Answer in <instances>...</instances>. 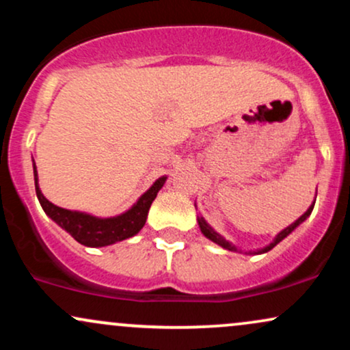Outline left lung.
<instances>
[{
	"instance_id": "1",
	"label": "left lung",
	"mask_w": 350,
	"mask_h": 350,
	"mask_svg": "<svg viewBox=\"0 0 350 350\" xmlns=\"http://www.w3.org/2000/svg\"><path fill=\"white\" fill-rule=\"evenodd\" d=\"M314 202H316V199L312 200V204H311V206L308 207V211L304 212V214L301 215L298 220H295V222H293L291 226H288L286 228H283V230H281L280 234L276 235L275 239H273L270 243H268V245H265L263 248H258V250H253V252H252V250H248V252H245V253H247V255H262V253H267V252H270L273 247H276V245H278V243L281 242V240H283V239H286V237L290 235L291 232L295 230L296 227L301 226V224H303L304 220H306L308 217L311 215V212H312V207H314ZM198 224H199V228H200V232H202V235L206 237V239L211 240V242H214V243H217V245H220V247H222V248H226V250H230V252H240V253H242V250H239V248H237L234 243H232V242H228V240L224 239V237L220 235V234H217V232L214 230V228H212V227L208 226V224L206 222V219H204L202 215H198Z\"/></svg>"
}]
</instances>
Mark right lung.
Segmentation results:
<instances>
[{"instance_id":"1","label":"right lung","mask_w":350,"mask_h":350,"mask_svg":"<svg viewBox=\"0 0 350 350\" xmlns=\"http://www.w3.org/2000/svg\"><path fill=\"white\" fill-rule=\"evenodd\" d=\"M33 170H34V184H36V194H38L41 207L44 208L47 215L54 220L60 228L70 234L77 240L79 243L85 245V247L98 248L107 247V245H113L116 242L135 237L146 224L148 212L152 200L156 199L158 192L166 183L167 176H161L152 183V186L148 189L144 194L139 196V199L123 214L115 217H97L87 214V212L80 211H69V208H62L54 206L51 200L44 198L41 187H39L38 178V167L33 159Z\"/></svg>"}]
</instances>
